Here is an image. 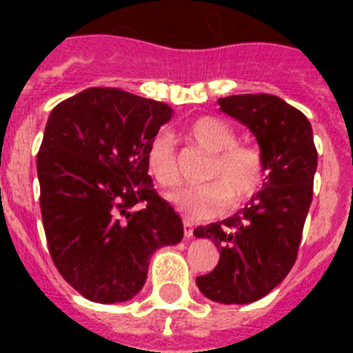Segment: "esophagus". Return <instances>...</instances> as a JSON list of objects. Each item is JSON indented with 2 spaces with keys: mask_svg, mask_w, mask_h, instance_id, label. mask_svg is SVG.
<instances>
[{
  "mask_svg": "<svg viewBox=\"0 0 353 353\" xmlns=\"http://www.w3.org/2000/svg\"><path fill=\"white\" fill-rule=\"evenodd\" d=\"M183 231H185V236H187V238H190V236L194 234V225L188 218H183Z\"/></svg>",
  "mask_w": 353,
  "mask_h": 353,
  "instance_id": "obj_1",
  "label": "esophagus"
}]
</instances>
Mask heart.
Here are the masks:
<instances>
[{
	"instance_id": "1",
	"label": "heart",
	"mask_w": 353,
	"mask_h": 353,
	"mask_svg": "<svg viewBox=\"0 0 353 353\" xmlns=\"http://www.w3.org/2000/svg\"><path fill=\"white\" fill-rule=\"evenodd\" d=\"M187 139L194 146L212 154L203 177L209 183L179 190L172 201L190 218H214L231 205L245 203L262 188L268 163L256 144L238 143V132L231 122L214 115H203L188 124ZM146 165L150 176L163 188L181 185V165L176 144L168 132H159L148 143Z\"/></svg>"
}]
</instances>
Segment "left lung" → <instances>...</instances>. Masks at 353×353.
Here are the masks:
<instances>
[{"instance_id": "left-lung-1", "label": "left lung", "mask_w": 353, "mask_h": 353, "mask_svg": "<svg viewBox=\"0 0 353 353\" xmlns=\"http://www.w3.org/2000/svg\"><path fill=\"white\" fill-rule=\"evenodd\" d=\"M218 104L256 135L269 176L234 216L194 231L220 251L218 265L196 284L210 301L249 304L274 290L295 263L313 198L317 148L306 115L280 97L232 95Z\"/></svg>"}]
</instances>
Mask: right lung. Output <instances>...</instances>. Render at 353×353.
Instances as JSON below:
<instances>
[{
    "mask_svg": "<svg viewBox=\"0 0 353 353\" xmlns=\"http://www.w3.org/2000/svg\"><path fill=\"white\" fill-rule=\"evenodd\" d=\"M174 115L165 102L90 88L49 115L36 157L47 247L80 295L113 304L137 295L150 256L179 243L183 221L148 176L146 148Z\"/></svg>",
    "mask_w": 353,
    "mask_h": 353,
    "instance_id": "1",
    "label": "right lung"
}]
</instances>
